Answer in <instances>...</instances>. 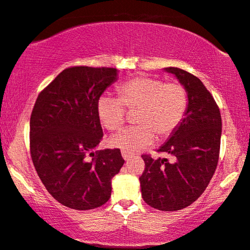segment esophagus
I'll return each mask as SVG.
<instances>
[{"instance_id": "esophagus-1", "label": "esophagus", "mask_w": 250, "mask_h": 250, "mask_svg": "<svg viewBox=\"0 0 250 250\" xmlns=\"http://www.w3.org/2000/svg\"><path fill=\"white\" fill-rule=\"evenodd\" d=\"M122 156H123V158H124L125 160H128V159H131L132 158V153H129V152H126V151H122Z\"/></svg>"}]
</instances>
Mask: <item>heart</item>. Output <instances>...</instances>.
Masks as SVG:
<instances>
[{"label":"heart","mask_w":250,"mask_h":250,"mask_svg":"<svg viewBox=\"0 0 250 250\" xmlns=\"http://www.w3.org/2000/svg\"><path fill=\"white\" fill-rule=\"evenodd\" d=\"M118 99L101 97L97 104L98 117L109 131H117L126 121V110H138L136 126L123 129L110 139V146L134 153L159 139L177 131L189 108V94L180 82L160 77L135 76L116 87Z\"/></svg>","instance_id":"b5f03b06"}]
</instances>
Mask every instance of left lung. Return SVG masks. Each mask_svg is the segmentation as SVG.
Returning a JSON list of instances; mask_svg holds the SVG:
<instances>
[{
  "label": "left lung",
  "mask_w": 250,
  "mask_h": 250,
  "mask_svg": "<svg viewBox=\"0 0 250 250\" xmlns=\"http://www.w3.org/2000/svg\"><path fill=\"white\" fill-rule=\"evenodd\" d=\"M165 70L187 88L189 108L177 131L157 150L173 160L142 155L146 167L140 183L149 206L174 211L190 206L209 184L220 157L222 118L216 101L199 78L180 68Z\"/></svg>",
  "instance_id": "left-lung-1"
}]
</instances>
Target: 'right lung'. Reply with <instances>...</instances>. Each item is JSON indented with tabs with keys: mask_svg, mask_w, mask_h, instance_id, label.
Returning a JSON list of instances; mask_svg holds the SVG:
<instances>
[{
	"mask_svg": "<svg viewBox=\"0 0 250 250\" xmlns=\"http://www.w3.org/2000/svg\"><path fill=\"white\" fill-rule=\"evenodd\" d=\"M116 80V68H66L34 104L30 156L44 187L63 206L87 210L111 196V179L125 162L121 150H91L104 136L98 101Z\"/></svg>",
	"mask_w": 250,
	"mask_h": 250,
	"instance_id": "right-lung-1",
	"label": "right lung"
}]
</instances>
